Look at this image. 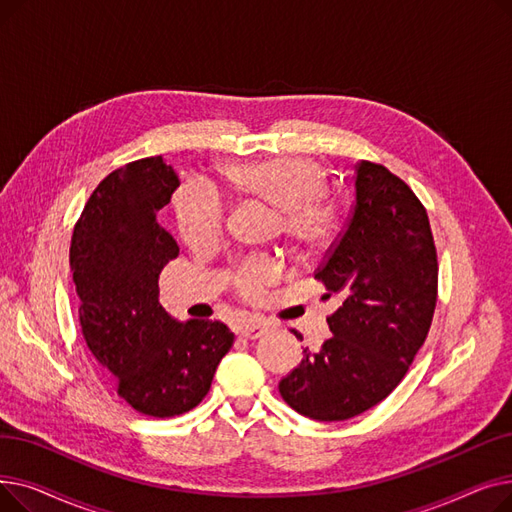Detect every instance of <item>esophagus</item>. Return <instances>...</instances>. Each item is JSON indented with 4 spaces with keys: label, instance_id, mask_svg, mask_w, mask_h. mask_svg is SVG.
I'll return each instance as SVG.
<instances>
[{
    "label": "esophagus",
    "instance_id": "1",
    "mask_svg": "<svg viewBox=\"0 0 512 512\" xmlns=\"http://www.w3.org/2000/svg\"><path fill=\"white\" fill-rule=\"evenodd\" d=\"M265 324H261V321H255V319H247V321H242V324L238 326V334L242 336V338H247V340H257V338H261L263 334H265Z\"/></svg>",
    "mask_w": 512,
    "mask_h": 512
}]
</instances>
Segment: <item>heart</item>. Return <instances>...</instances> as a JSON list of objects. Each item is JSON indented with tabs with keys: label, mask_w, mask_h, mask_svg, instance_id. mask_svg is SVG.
Returning a JSON list of instances; mask_svg holds the SVG:
<instances>
[{
	"label": "heart",
	"mask_w": 512,
	"mask_h": 512,
	"mask_svg": "<svg viewBox=\"0 0 512 512\" xmlns=\"http://www.w3.org/2000/svg\"><path fill=\"white\" fill-rule=\"evenodd\" d=\"M222 178L240 197L274 207V234L301 251L326 249L338 230L342 203L326 191L328 170L311 157L280 155L253 164H226ZM174 215L186 245L203 249L220 240L226 205L222 195L207 182L188 180L174 195ZM278 276V261L257 255L236 267L232 282L242 294L255 297Z\"/></svg>",
	"instance_id": "obj_1"
}]
</instances>
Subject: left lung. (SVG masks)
I'll use <instances>...</instances> for the list:
<instances>
[{"label": "left lung", "mask_w": 512, "mask_h": 512, "mask_svg": "<svg viewBox=\"0 0 512 512\" xmlns=\"http://www.w3.org/2000/svg\"><path fill=\"white\" fill-rule=\"evenodd\" d=\"M315 280L326 297H342L328 317L332 336L317 353L305 348L278 388L297 413L344 421L400 384L432 326L438 255L427 211L405 180L359 161L351 218Z\"/></svg>", "instance_id": "8db88e82"}]
</instances>
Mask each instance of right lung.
I'll return each instance as SVG.
<instances>
[{
	"mask_svg": "<svg viewBox=\"0 0 512 512\" xmlns=\"http://www.w3.org/2000/svg\"><path fill=\"white\" fill-rule=\"evenodd\" d=\"M178 186L161 155L114 170L89 197L70 245L89 351L120 398L159 419L199 405L234 342L222 321H178L159 305V274L178 245L157 211Z\"/></svg>",
	"mask_w": 512,
	"mask_h": 512,
	"instance_id": "obj_1",
	"label": "right lung"
}]
</instances>
